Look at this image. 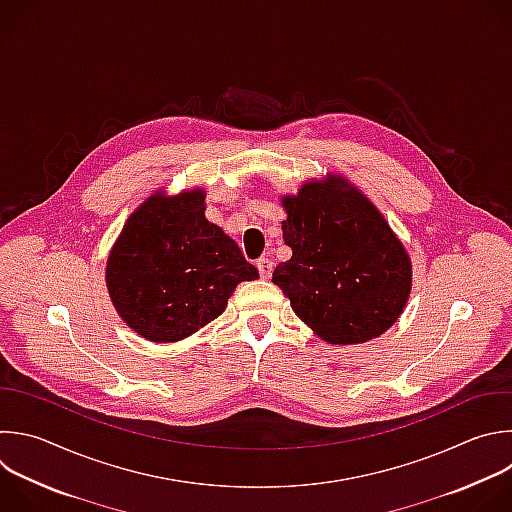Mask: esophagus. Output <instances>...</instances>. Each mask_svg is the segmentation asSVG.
Masks as SVG:
<instances>
[{
  "mask_svg": "<svg viewBox=\"0 0 512 512\" xmlns=\"http://www.w3.org/2000/svg\"><path fill=\"white\" fill-rule=\"evenodd\" d=\"M257 269H259V275H261L263 279H269L271 273H273V261H271L269 257H261V259L257 261Z\"/></svg>",
  "mask_w": 512,
  "mask_h": 512,
  "instance_id": "34e87169",
  "label": "esophagus"
}]
</instances>
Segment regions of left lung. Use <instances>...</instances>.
I'll return each mask as SVG.
<instances>
[{"instance_id":"1","label":"left lung","mask_w":512,"mask_h":512,"mask_svg":"<svg viewBox=\"0 0 512 512\" xmlns=\"http://www.w3.org/2000/svg\"><path fill=\"white\" fill-rule=\"evenodd\" d=\"M289 261L273 283L295 315L331 346L366 344L390 329L412 291V261L378 207L329 173L283 195Z\"/></svg>"}]
</instances>
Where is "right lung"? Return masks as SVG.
Returning a JSON list of instances; mask_svg holds the SVG:
<instances>
[{"mask_svg":"<svg viewBox=\"0 0 512 512\" xmlns=\"http://www.w3.org/2000/svg\"><path fill=\"white\" fill-rule=\"evenodd\" d=\"M205 191H154L126 219L106 261L122 321L154 344L181 342L217 319L235 287L259 271L205 217Z\"/></svg>","mask_w":512,"mask_h":512,"instance_id":"obj_1","label":"right lung"}]
</instances>
